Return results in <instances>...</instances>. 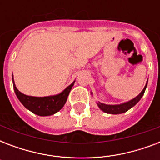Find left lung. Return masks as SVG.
<instances>
[{"instance_id": "1", "label": "left lung", "mask_w": 160, "mask_h": 160, "mask_svg": "<svg viewBox=\"0 0 160 160\" xmlns=\"http://www.w3.org/2000/svg\"><path fill=\"white\" fill-rule=\"evenodd\" d=\"M147 83H148V81H147ZM146 87L147 84L145 85L144 88L143 89V90H142L141 93H140L139 95H137L136 97L134 98L133 100H129V101H128V102L126 103H124V104H121V105H105V104H103V103L100 102L98 103L97 105L101 110H103V111L105 112V113H108V114H122V113H124V112H126L127 110H129L130 108L134 106L137 103L139 102V100H140V99L142 98V96L144 95Z\"/></svg>"}]
</instances>
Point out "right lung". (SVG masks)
Listing matches in <instances>:
<instances>
[{
	"label": "right lung",
	"instance_id": "right-lung-1",
	"mask_svg": "<svg viewBox=\"0 0 160 160\" xmlns=\"http://www.w3.org/2000/svg\"><path fill=\"white\" fill-rule=\"evenodd\" d=\"M12 81H13L15 93L21 104L26 107V109L31 110L32 113L40 116L51 115L62 109V107L65 105L67 100L70 90L72 89L74 83H75L73 82L59 95L46 96V97H34V96H28L20 92L16 87L14 80H12Z\"/></svg>",
	"mask_w": 160,
	"mask_h": 160
}]
</instances>
